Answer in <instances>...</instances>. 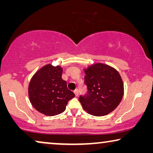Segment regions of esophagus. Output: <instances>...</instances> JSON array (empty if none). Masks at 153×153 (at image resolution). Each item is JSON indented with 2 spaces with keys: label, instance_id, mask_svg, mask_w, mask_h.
Returning <instances> with one entry per match:
<instances>
[{
  "label": "esophagus",
  "instance_id": "esophagus-1",
  "mask_svg": "<svg viewBox=\"0 0 153 153\" xmlns=\"http://www.w3.org/2000/svg\"><path fill=\"white\" fill-rule=\"evenodd\" d=\"M74 93L75 94V95L76 96H78L79 95V90L78 89H76L75 91H74Z\"/></svg>",
  "mask_w": 153,
  "mask_h": 153
}]
</instances>
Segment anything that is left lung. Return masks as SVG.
Here are the masks:
<instances>
[{"instance_id": "8db88e82", "label": "left lung", "mask_w": 153, "mask_h": 153, "mask_svg": "<svg viewBox=\"0 0 153 153\" xmlns=\"http://www.w3.org/2000/svg\"><path fill=\"white\" fill-rule=\"evenodd\" d=\"M84 71L87 93L79 98L83 108L95 116L108 114L118 106L124 93L120 74L102 63L94 64Z\"/></svg>"}]
</instances>
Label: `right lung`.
Instances as JSON below:
<instances>
[{"instance_id":"right-lung-1","label":"right lung","mask_w":153,"mask_h":153,"mask_svg":"<svg viewBox=\"0 0 153 153\" xmlns=\"http://www.w3.org/2000/svg\"><path fill=\"white\" fill-rule=\"evenodd\" d=\"M60 66L47 65L35 73L28 85L30 103L35 109L46 116H56L65 110L68 102L75 95L62 79Z\"/></svg>"}]
</instances>
